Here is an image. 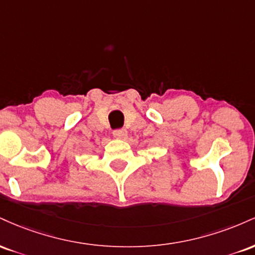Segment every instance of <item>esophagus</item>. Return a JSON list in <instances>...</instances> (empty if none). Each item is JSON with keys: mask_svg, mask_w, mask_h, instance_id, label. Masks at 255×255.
<instances>
[{"mask_svg": "<svg viewBox=\"0 0 255 255\" xmlns=\"http://www.w3.org/2000/svg\"><path fill=\"white\" fill-rule=\"evenodd\" d=\"M114 136L116 137V139H126L127 137V130L126 129H116L114 130Z\"/></svg>", "mask_w": 255, "mask_h": 255, "instance_id": "esophagus-1", "label": "esophagus"}]
</instances>
